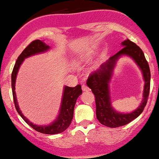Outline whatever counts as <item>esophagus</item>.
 I'll list each match as a JSON object with an SVG mask.
<instances>
[{
	"instance_id": "1",
	"label": "esophagus",
	"mask_w": 159,
	"mask_h": 159,
	"mask_svg": "<svg viewBox=\"0 0 159 159\" xmlns=\"http://www.w3.org/2000/svg\"><path fill=\"white\" fill-rule=\"evenodd\" d=\"M82 89H83V91H89V88L88 87L86 84H83L82 85Z\"/></svg>"
}]
</instances>
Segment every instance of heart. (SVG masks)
Listing matches in <instances>:
<instances>
[{"label": "heart", "instance_id": "b5f03b06", "mask_svg": "<svg viewBox=\"0 0 159 159\" xmlns=\"http://www.w3.org/2000/svg\"><path fill=\"white\" fill-rule=\"evenodd\" d=\"M80 60H84V57H81V59H80Z\"/></svg>", "mask_w": 159, "mask_h": 159}]
</instances>
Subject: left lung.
I'll use <instances>...</instances> for the list:
<instances>
[{
	"instance_id": "obj_1",
	"label": "left lung",
	"mask_w": 159,
	"mask_h": 159,
	"mask_svg": "<svg viewBox=\"0 0 159 159\" xmlns=\"http://www.w3.org/2000/svg\"><path fill=\"white\" fill-rule=\"evenodd\" d=\"M122 45L123 46L122 49L111 57L106 63H102L96 71L90 73L86 81V84L95 96L96 118L102 125L110 128L122 126L136 119L143 112L144 108L146 106L150 90V69L142 49L128 39L122 42ZM123 55L134 59L142 70L145 80L143 99L140 106L132 113L125 114L116 112L112 108L108 86L116 61L121 55Z\"/></svg>"
}]
</instances>
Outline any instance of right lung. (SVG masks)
<instances>
[{
	"label": "right lung",
	"instance_id": "1",
	"mask_svg": "<svg viewBox=\"0 0 159 159\" xmlns=\"http://www.w3.org/2000/svg\"><path fill=\"white\" fill-rule=\"evenodd\" d=\"M50 49V47L47 46L45 43L40 40H35L23 50L22 53L19 56L13 69L12 74H11V87H12L13 98H14V105L19 115L22 117V119L30 125L33 129L43 134H48V135H53V134L61 133L63 131L70 126L71 124L72 119L73 117V111H74V106L76 104V99L83 93L81 89V85H77L75 87H69L65 86L63 90V99H62V103L60 106V113L58 117L53 122H52L49 125H37L30 122L27 118L22 114L21 111L17 103V97H16L15 93V81L17 77V72L20 66L21 63H23L25 58L30 57V56L35 55L37 53H43L47 51Z\"/></svg>",
	"mask_w": 159,
	"mask_h": 159
}]
</instances>
